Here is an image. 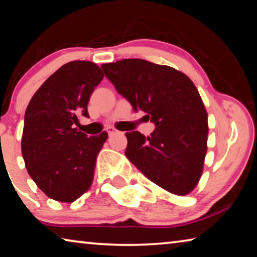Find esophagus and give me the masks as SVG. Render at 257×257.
<instances>
[{"mask_svg": "<svg viewBox=\"0 0 257 257\" xmlns=\"http://www.w3.org/2000/svg\"><path fill=\"white\" fill-rule=\"evenodd\" d=\"M106 130H107V133H108V135H110V136H111V135H114V134L120 133L119 130H116L114 127H107Z\"/></svg>", "mask_w": 257, "mask_h": 257, "instance_id": "1", "label": "esophagus"}]
</instances>
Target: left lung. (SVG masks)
<instances>
[{
    "label": "left lung",
    "instance_id": "left-lung-1",
    "mask_svg": "<svg viewBox=\"0 0 257 257\" xmlns=\"http://www.w3.org/2000/svg\"><path fill=\"white\" fill-rule=\"evenodd\" d=\"M118 93L156 124L151 136L125 133V156L151 181L185 196L197 186L207 152V112L185 73L141 59L102 64Z\"/></svg>",
    "mask_w": 257,
    "mask_h": 257
}]
</instances>
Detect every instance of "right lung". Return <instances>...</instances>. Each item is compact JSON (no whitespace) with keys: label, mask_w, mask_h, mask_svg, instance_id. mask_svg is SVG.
<instances>
[{"label":"right lung","mask_w":257,"mask_h":257,"mask_svg":"<svg viewBox=\"0 0 257 257\" xmlns=\"http://www.w3.org/2000/svg\"><path fill=\"white\" fill-rule=\"evenodd\" d=\"M103 77L94 62L71 61L47 78L26 110L21 138L26 168L54 201L72 203L92 186L107 133L88 137L76 125L78 116H89L87 104Z\"/></svg>","instance_id":"right-lung-1"}]
</instances>
